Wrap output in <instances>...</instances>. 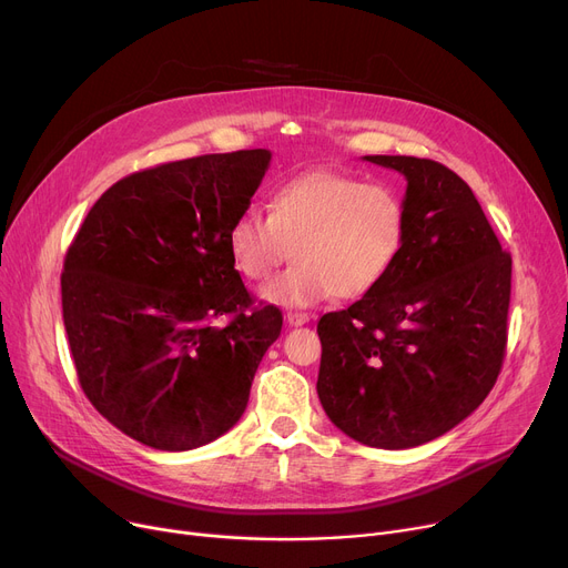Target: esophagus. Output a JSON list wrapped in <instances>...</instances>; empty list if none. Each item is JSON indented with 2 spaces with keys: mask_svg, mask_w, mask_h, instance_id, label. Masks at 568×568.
Wrapping results in <instances>:
<instances>
[{
  "mask_svg": "<svg viewBox=\"0 0 568 568\" xmlns=\"http://www.w3.org/2000/svg\"><path fill=\"white\" fill-rule=\"evenodd\" d=\"M311 320V315L308 313H300V311H290L287 315H285V322L290 324V326H302V324H306Z\"/></svg>",
  "mask_w": 568,
  "mask_h": 568,
  "instance_id": "34e87169",
  "label": "esophagus"
}]
</instances>
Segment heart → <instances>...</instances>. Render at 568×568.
Here are the masks:
<instances>
[{"label": "heart", "mask_w": 568, "mask_h": 568, "mask_svg": "<svg viewBox=\"0 0 568 568\" xmlns=\"http://www.w3.org/2000/svg\"><path fill=\"white\" fill-rule=\"evenodd\" d=\"M405 236L398 191L336 170H311L276 189L268 216L257 209L239 214L225 242L234 268L248 281H264L292 246L294 264L262 285L260 300L306 308L336 294H371L392 274Z\"/></svg>", "instance_id": "b5f03b06"}]
</instances>
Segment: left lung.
I'll list each match as a JSON object with an SVG mask.
<instances>
[{
    "mask_svg": "<svg viewBox=\"0 0 568 568\" xmlns=\"http://www.w3.org/2000/svg\"><path fill=\"white\" fill-rule=\"evenodd\" d=\"M364 159L405 176L407 236L379 287L317 322V396L347 437L412 449L467 419L497 382L511 255L449 168L414 156Z\"/></svg>",
    "mask_w": 568,
    "mask_h": 568,
    "instance_id": "left-lung-1",
    "label": "left lung"
}]
</instances>
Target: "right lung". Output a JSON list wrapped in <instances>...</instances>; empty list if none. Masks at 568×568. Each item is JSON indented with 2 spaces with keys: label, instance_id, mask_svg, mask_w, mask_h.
Segmentation results:
<instances>
[{
  "label": "right lung",
  "instance_id": "right-lung-1",
  "mask_svg": "<svg viewBox=\"0 0 568 568\" xmlns=\"http://www.w3.org/2000/svg\"><path fill=\"white\" fill-rule=\"evenodd\" d=\"M268 161V149H242L129 174L69 246L62 311L82 392L152 449L191 452L225 435L281 336V311H251L225 242ZM223 314L231 322L216 325Z\"/></svg>",
  "mask_w": 568,
  "mask_h": 568
}]
</instances>
